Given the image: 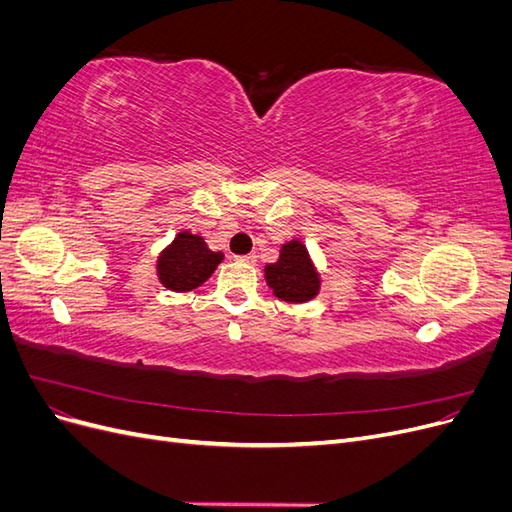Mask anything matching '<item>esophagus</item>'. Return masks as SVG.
I'll use <instances>...</instances> for the list:
<instances>
[{
    "label": "esophagus",
    "instance_id": "obj_1",
    "mask_svg": "<svg viewBox=\"0 0 512 512\" xmlns=\"http://www.w3.org/2000/svg\"><path fill=\"white\" fill-rule=\"evenodd\" d=\"M237 260L245 262V265H254V262H256V254H245V256H237Z\"/></svg>",
    "mask_w": 512,
    "mask_h": 512
}]
</instances>
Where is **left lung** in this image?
Listing matches in <instances>:
<instances>
[{"instance_id": "1", "label": "left lung", "mask_w": 512, "mask_h": 512, "mask_svg": "<svg viewBox=\"0 0 512 512\" xmlns=\"http://www.w3.org/2000/svg\"><path fill=\"white\" fill-rule=\"evenodd\" d=\"M265 280L275 297L286 303H307L320 292V273L299 239L282 245L280 258L265 267Z\"/></svg>"}]
</instances>
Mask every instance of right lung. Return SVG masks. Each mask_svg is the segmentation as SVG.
I'll use <instances>...</instances> for the list:
<instances>
[{"instance_id": "obj_1", "label": "right lung", "mask_w": 512, "mask_h": 512, "mask_svg": "<svg viewBox=\"0 0 512 512\" xmlns=\"http://www.w3.org/2000/svg\"><path fill=\"white\" fill-rule=\"evenodd\" d=\"M222 260L224 254L209 250L203 237L181 230L158 256V280L173 292H188L203 286Z\"/></svg>"}]
</instances>
